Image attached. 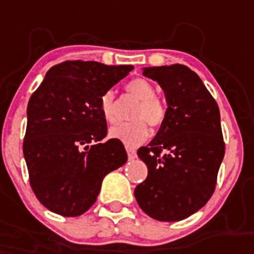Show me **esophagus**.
I'll return each instance as SVG.
<instances>
[{
  "instance_id": "1",
  "label": "esophagus",
  "mask_w": 254,
  "mask_h": 254,
  "mask_svg": "<svg viewBox=\"0 0 254 254\" xmlns=\"http://www.w3.org/2000/svg\"><path fill=\"white\" fill-rule=\"evenodd\" d=\"M127 158H129V161H133V159H134L135 157H137L134 149H131V147L127 146Z\"/></svg>"
}]
</instances>
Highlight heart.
Returning <instances> with one entry per match:
<instances>
[{
    "label": "heart",
    "instance_id": "heart-1",
    "mask_svg": "<svg viewBox=\"0 0 254 254\" xmlns=\"http://www.w3.org/2000/svg\"><path fill=\"white\" fill-rule=\"evenodd\" d=\"M127 92L139 104L131 113L130 123L117 124L109 129L112 138L119 139L127 146H135L147 138L149 129L144 123L147 121L153 129H159L167 117V107L162 100L155 97V87L143 77L133 79L127 84ZM99 108L107 123H115V93L112 91L104 92L99 100Z\"/></svg>",
    "mask_w": 254,
    "mask_h": 254
}]
</instances>
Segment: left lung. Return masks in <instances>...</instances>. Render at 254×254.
Returning a JSON list of instances; mask_svg holds the SVG:
<instances>
[{"instance_id":"left-lung-1","label":"left lung","mask_w":254,"mask_h":254,"mask_svg":"<svg viewBox=\"0 0 254 254\" xmlns=\"http://www.w3.org/2000/svg\"><path fill=\"white\" fill-rule=\"evenodd\" d=\"M142 73L162 87L167 117L153 141L137 151L149 173L134 196L155 220H183L205 205L216 187L225 151L220 111L186 65L146 67Z\"/></svg>"}]
</instances>
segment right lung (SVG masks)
<instances>
[{"instance_id": "right-lung-1", "label": "right lung", "mask_w": 254, "mask_h": 254, "mask_svg": "<svg viewBox=\"0 0 254 254\" xmlns=\"http://www.w3.org/2000/svg\"><path fill=\"white\" fill-rule=\"evenodd\" d=\"M133 69L99 62L54 65L27 105L23 155L30 186L46 208L80 216L97 199L108 173L127 161L119 139H108L99 100Z\"/></svg>"}]
</instances>
